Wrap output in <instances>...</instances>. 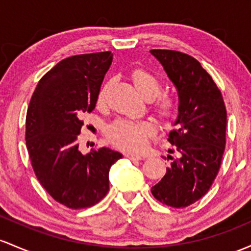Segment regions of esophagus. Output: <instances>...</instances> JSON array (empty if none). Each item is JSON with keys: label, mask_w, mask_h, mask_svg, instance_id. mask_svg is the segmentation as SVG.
<instances>
[{"label": "esophagus", "mask_w": 251, "mask_h": 251, "mask_svg": "<svg viewBox=\"0 0 251 251\" xmlns=\"http://www.w3.org/2000/svg\"><path fill=\"white\" fill-rule=\"evenodd\" d=\"M127 158L132 159V161H140V159H143V157L140 155H137V153H132V152H127L125 155Z\"/></svg>", "instance_id": "obj_1"}]
</instances>
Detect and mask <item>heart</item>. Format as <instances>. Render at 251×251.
<instances>
[{
	"label": "heart",
	"instance_id": "obj_1",
	"mask_svg": "<svg viewBox=\"0 0 251 251\" xmlns=\"http://www.w3.org/2000/svg\"><path fill=\"white\" fill-rule=\"evenodd\" d=\"M132 82L138 93L147 100L155 101V111L161 119L172 120L175 117L177 103L174 96L170 94H160L161 79L155 74L147 69H136L132 71ZM108 84H103L98 95V102L102 103ZM155 133V128L148 121L132 123L127 120H117L107 128L108 138L119 148L130 151H140L145 148L148 139Z\"/></svg>",
	"mask_w": 251,
	"mask_h": 251
}]
</instances>
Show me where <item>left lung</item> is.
I'll list each match as a JSON object with an SVG mask.
<instances>
[{
  "label": "left lung",
  "mask_w": 251,
  "mask_h": 251,
  "mask_svg": "<svg viewBox=\"0 0 251 251\" xmlns=\"http://www.w3.org/2000/svg\"><path fill=\"white\" fill-rule=\"evenodd\" d=\"M150 52L178 93L175 128L168 133L176 155H168L170 167L151 193L167 206L186 207L208 192L218 174L226 143V109L218 87L197 59L172 50Z\"/></svg>",
  "instance_id": "left-lung-1"
}]
</instances>
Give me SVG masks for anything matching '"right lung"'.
Wrapping results in <instances>:
<instances>
[{
  "instance_id": "right-lung-1",
  "label": "right lung",
  "mask_w": 251,
  "mask_h": 251,
  "mask_svg": "<svg viewBox=\"0 0 251 251\" xmlns=\"http://www.w3.org/2000/svg\"><path fill=\"white\" fill-rule=\"evenodd\" d=\"M112 60L111 51L60 60L41 77L27 109L26 147L33 170L46 192L73 210L102 199L109 169L123 157L106 147L83 155L77 144L81 119L95 108Z\"/></svg>"
}]
</instances>
